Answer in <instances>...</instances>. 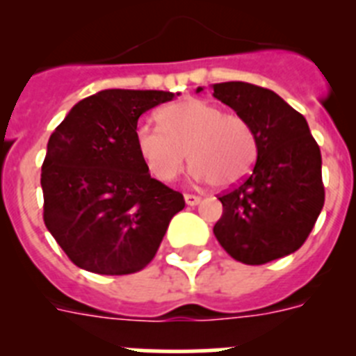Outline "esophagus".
<instances>
[{"label": "esophagus", "mask_w": 356, "mask_h": 356, "mask_svg": "<svg viewBox=\"0 0 356 356\" xmlns=\"http://www.w3.org/2000/svg\"><path fill=\"white\" fill-rule=\"evenodd\" d=\"M185 203H187L188 207H196V205H200V201H201V197L200 196H196V194H185Z\"/></svg>", "instance_id": "esophagus-1"}]
</instances>
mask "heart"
<instances>
[{"mask_svg": "<svg viewBox=\"0 0 356 356\" xmlns=\"http://www.w3.org/2000/svg\"><path fill=\"white\" fill-rule=\"evenodd\" d=\"M159 122L160 128L140 124L135 131L140 159L156 180H176L188 156L196 180L228 188L241 184L257 162L251 122L241 114H225L216 103L187 97L163 106Z\"/></svg>", "mask_w": 356, "mask_h": 356, "instance_id": "heart-1", "label": "heart"}]
</instances>
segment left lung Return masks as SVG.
Masks as SVG:
<instances>
[{
    "instance_id": "obj_1",
    "label": "left lung",
    "mask_w": 356,
    "mask_h": 356,
    "mask_svg": "<svg viewBox=\"0 0 356 356\" xmlns=\"http://www.w3.org/2000/svg\"><path fill=\"white\" fill-rule=\"evenodd\" d=\"M212 90L251 122L259 143L253 172L219 197L213 235L248 266L287 257L303 246L325 205L319 146L307 119L273 90L246 81L213 83Z\"/></svg>"
}]
</instances>
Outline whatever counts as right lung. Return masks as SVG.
I'll return each instance as SVG.
<instances>
[{
	"mask_svg": "<svg viewBox=\"0 0 356 356\" xmlns=\"http://www.w3.org/2000/svg\"><path fill=\"white\" fill-rule=\"evenodd\" d=\"M172 97L99 90L72 106L49 137L40 175L44 225L74 266L112 276L140 271L184 210V196L151 178L135 144L140 115Z\"/></svg>",
	"mask_w": 356,
	"mask_h": 356,
	"instance_id": "add662e5",
	"label": "right lung"
}]
</instances>
